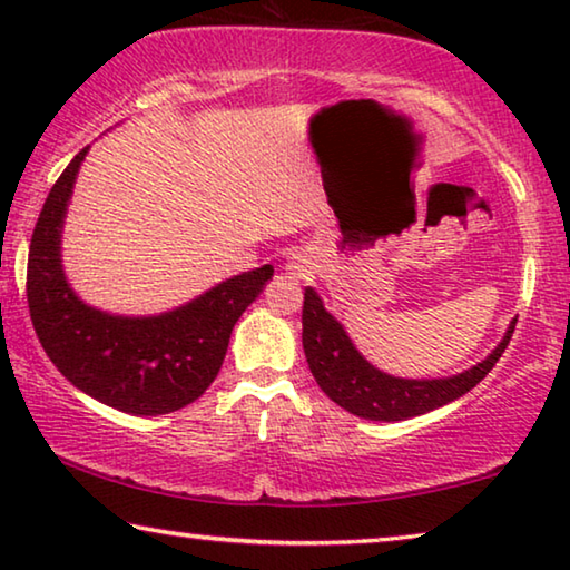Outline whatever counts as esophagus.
<instances>
[{
	"instance_id": "obj_1",
	"label": "esophagus",
	"mask_w": 570,
	"mask_h": 570,
	"mask_svg": "<svg viewBox=\"0 0 570 570\" xmlns=\"http://www.w3.org/2000/svg\"><path fill=\"white\" fill-rule=\"evenodd\" d=\"M286 272H288V274H294V276H306V274H312V258H308L306 254H302V250H298V254H294L292 258H288Z\"/></svg>"
}]
</instances>
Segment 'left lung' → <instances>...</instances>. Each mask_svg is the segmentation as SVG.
<instances>
[{"label":"left lung","instance_id":"8db88e82","mask_svg":"<svg viewBox=\"0 0 570 570\" xmlns=\"http://www.w3.org/2000/svg\"><path fill=\"white\" fill-rule=\"evenodd\" d=\"M515 322L518 320L508 326L503 342L495 346V352L478 366H472V370L448 380H400L374 370L354 350L342 324L322 306V298L316 296L314 288H306L302 308V342L308 370H312L316 384L324 390L326 397L346 412L356 414V417L400 422L438 410L442 404L462 397L478 382L485 380V374L493 370L510 344Z\"/></svg>","mask_w":570,"mask_h":570}]
</instances>
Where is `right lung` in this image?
<instances>
[{"mask_svg": "<svg viewBox=\"0 0 570 570\" xmlns=\"http://www.w3.org/2000/svg\"><path fill=\"white\" fill-rule=\"evenodd\" d=\"M85 153L55 180L32 234L27 304L37 340L67 382L108 407L148 417L176 412L216 380L234 324L262 294L274 266L228 278L196 302L146 320L85 306L60 264L62 218Z\"/></svg>", "mask_w": 570, "mask_h": 570, "instance_id": "obj_1", "label": "right lung"}]
</instances>
